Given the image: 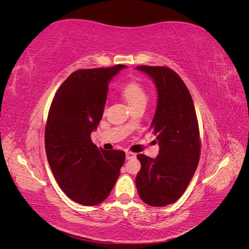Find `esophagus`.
Returning a JSON list of instances; mask_svg holds the SVG:
<instances>
[{
	"label": "esophagus",
	"instance_id": "esophagus-1",
	"mask_svg": "<svg viewBox=\"0 0 249 249\" xmlns=\"http://www.w3.org/2000/svg\"><path fill=\"white\" fill-rule=\"evenodd\" d=\"M125 158H126V160L134 159V158H136V154H134L132 152H126L125 153Z\"/></svg>",
	"mask_w": 249,
	"mask_h": 249
}]
</instances>
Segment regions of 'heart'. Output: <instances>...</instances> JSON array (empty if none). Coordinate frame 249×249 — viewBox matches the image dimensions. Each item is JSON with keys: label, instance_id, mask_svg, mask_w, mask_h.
Returning <instances> with one entry per match:
<instances>
[{"label": "heart", "instance_id": "heart-1", "mask_svg": "<svg viewBox=\"0 0 249 249\" xmlns=\"http://www.w3.org/2000/svg\"><path fill=\"white\" fill-rule=\"evenodd\" d=\"M122 92L124 100L130 106H133V105H136L139 103H145L147 99L144 88L142 87L140 83L136 81H131L129 83H126L124 86Z\"/></svg>", "mask_w": 249, "mask_h": 249}]
</instances>
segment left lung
<instances>
[{"label": "left lung", "instance_id": "left-lung-1", "mask_svg": "<svg viewBox=\"0 0 249 249\" xmlns=\"http://www.w3.org/2000/svg\"><path fill=\"white\" fill-rule=\"evenodd\" d=\"M153 79L158 105L150 129L160 150L156 159L137 155L140 198L152 207L176 202L189 185L200 156L199 129L191 94L177 72L166 66H137Z\"/></svg>", "mask_w": 249, "mask_h": 249}]
</instances>
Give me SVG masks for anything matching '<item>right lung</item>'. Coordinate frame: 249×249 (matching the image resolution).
<instances>
[{
	"label": "right lung",
	"instance_id": "right-lung-1",
	"mask_svg": "<svg viewBox=\"0 0 249 249\" xmlns=\"http://www.w3.org/2000/svg\"><path fill=\"white\" fill-rule=\"evenodd\" d=\"M125 65L73 71L51 104L44 143L48 162L62 191L73 201L96 206L119 177L125 154L105 150L91 141L103 117L109 82Z\"/></svg>",
	"mask_w": 249,
	"mask_h": 249
}]
</instances>
